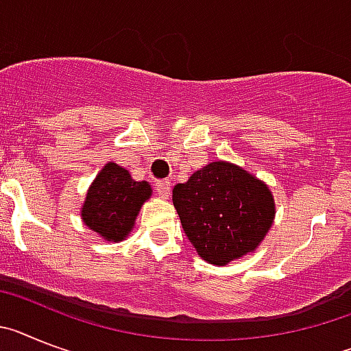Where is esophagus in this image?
Instances as JSON below:
<instances>
[{"mask_svg":"<svg viewBox=\"0 0 351 351\" xmlns=\"http://www.w3.org/2000/svg\"><path fill=\"white\" fill-rule=\"evenodd\" d=\"M155 193L158 194V197H167L171 193V182L169 180H158L155 184Z\"/></svg>","mask_w":351,"mask_h":351,"instance_id":"esophagus-1","label":"esophagus"}]
</instances>
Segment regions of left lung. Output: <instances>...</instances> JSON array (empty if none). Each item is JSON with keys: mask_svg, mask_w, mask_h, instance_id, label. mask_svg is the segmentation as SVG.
I'll use <instances>...</instances> for the list:
<instances>
[{"mask_svg": "<svg viewBox=\"0 0 351 351\" xmlns=\"http://www.w3.org/2000/svg\"><path fill=\"white\" fill-rule=\"evenodd\" d=\"M173 205L197 254L221 267L254 251L276 213L270 189L230 162L208 164L175 185Z\"/></svg>", "mask_w": 351, "mask_h": 351, "instance_id": "obj_1", "label": "left lung"}]
</instances>
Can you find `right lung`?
<instances>
[{
	"label": "right lung",
	"mask_w": 351,
	"mask_h": 351,
	"mask_svg": "<svg viewBox=\"0 0 351 351\" xmlns=\"http://www.w3.org/2000/svg\"><path fill=\"white\" fill-rule=\"evenodd\" d=\"M150 194L152 187L146 182H136L127 169L109 162L88 189L81 215L90 230L118 242L132 230L136 215Z\"/></svg>",
	"instance_id": "obj_1"
}]
</instances>
